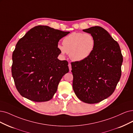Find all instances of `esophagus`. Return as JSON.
<instances>
[{
	"instance_id": "1",
	"label": "esophagus",
	"mask_w": 133,
	"mask_h": 133,
	"mask_svg": "<svg viewBox=\"0 0 133 133\" xmlns=\"http://www.w3.org/2000/svg\"><path fill=\"white\" fill-rule=\"evenodd\" d=\"M68 67H69V70H70V71H71L72 70V67H71V63H68Z\"/></svg>"
}]
</instances>
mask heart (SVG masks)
Here are the masks:
<instances>
[{
	"mask_svg": "<svg viewBox=\"0 0 133 133\" xmlns=\"http://www.w3.org/2000/svg\"><path fill=\"white\" fill-rule=\"evenodd\" d=\"M63 45L58 44L57 48L64 55L69 53L73 61L81 62L89 57L95 46V39L90 33L73 32L64 38Z\"/></svg>",
	"mask_w": 133,
	"mask_h": 133,
	"instance_id": "1",
	"label": "heart"
}]
</instances>
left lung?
I'll list each match as a JSON object with an SVG mask.
<instances>
[{
    "label": "left lung",
    "instance_id": "1",
    "mask_svg": "<svg viewBox=\"0 0 133 133\" xmlns=\"http://www.w3.org/2000/svg\"><path fill=\"white\" fill-rule=\"evenodd\" d=\"M94 37L95 46L85 60L71 63L73 89L82 101L96 104L111 96L119 81L123 56L118 43L99 26L83 29Z\"/></svg>",
    "mask_w": 133,
    "mask_h": 133
}]
</instances>
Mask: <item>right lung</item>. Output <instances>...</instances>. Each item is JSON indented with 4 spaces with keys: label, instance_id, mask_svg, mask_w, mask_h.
Wrapping results in <instances>:
<instances>
[{
    "label": "right lung",
    "instance_id": "right-lung-1",
    "mask_svg": "<svg viewBox=\"0 0 133 133\" xmlns=\"http://www.w3.org/2000/svg\"><path fill=\"white\" fill-rule=\"evenodd\" d=\"M70 32L37 26L18 41L12 54V76L20 95L35 102L51 100L62 77L69 71L68 62L57 57L58 42Z\"/></svg>",
    "mask_w": 133,
    "mask_h": 133
}]
</instances>
